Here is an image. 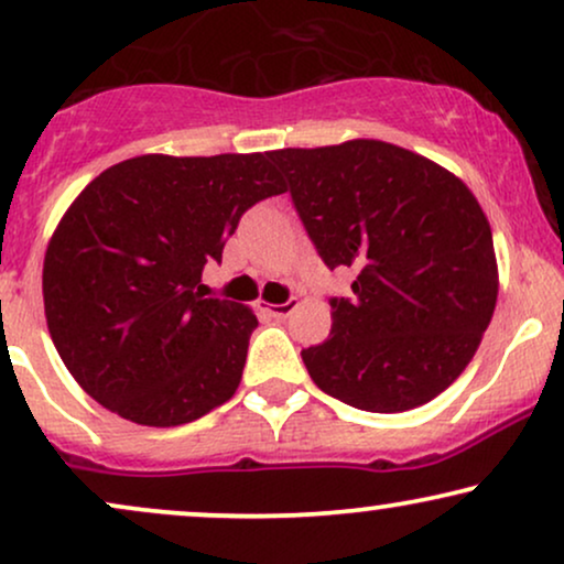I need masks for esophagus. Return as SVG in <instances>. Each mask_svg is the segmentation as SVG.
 <instances>
[{"label": "esophagus", "instance_id": "34e87169", "mask_svg": "<svg viewBox=\"0 0 564 564\" xmlns=\"http://www.w3.org/2000/svg\"><path fill=\"white\" fill-rule=\"evenodd\" d=\"M294 306H296V302H286V304H262V302H260V310L268 312V315L275 317V319L289 317L291 312H294Z\"/></svg>", "mask_w": 564, "mask_h": 564}]
</instances>
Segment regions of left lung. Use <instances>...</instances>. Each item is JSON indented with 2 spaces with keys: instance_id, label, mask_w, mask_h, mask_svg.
<instances>
[{
  "instance_id": "8db88e82",
  "label": "left lung",
  "mask_w": 564,
  "mask_h": 564,
  "mask_svg": "<svg viewBox=\"0 0 564 564\" xmlns=\"http://www.w3.org/2000/svg\"><path fill=\"white\" fill-rule=\"evenodd\" d=\"M306 234L327 268L359 270L333 299L330 338L302 351L312 380L354 409L401 413L458 380L500 291L479 199L453 171L382 140L283 148Z\"/></svg>"
}]
</instances>
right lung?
<instances>
[{
    "label": "right lung",
    "instance_id": "1",
    "mask_svg": "<svg viewBox=\"0 0 564 564\" xmlns=\"http://www.w3.org/2000/svg\"><path fill=\"white\" fill-rule=\"evenodd\" d=\"M286 192L270 153L113 163L73 199L48 239L44 312L77 384L142 426H180L237 393L258 317L205 299L241 213Z\"/></svg>",
    "mask_w": 564,
    "mask_h": 564
}]
</instances>
